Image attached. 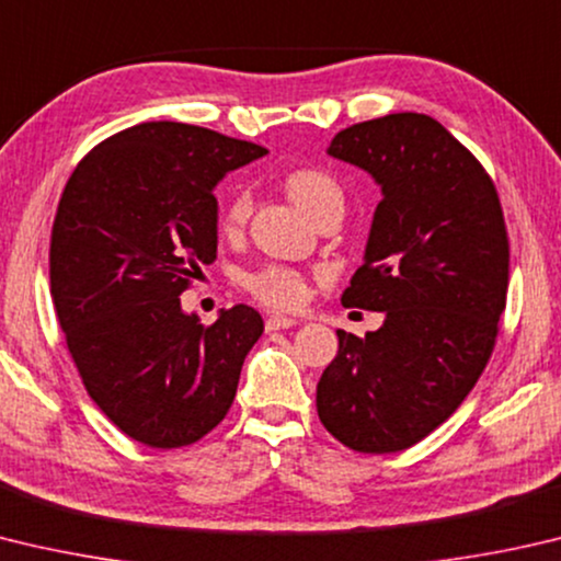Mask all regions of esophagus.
<instances>
[{"label":"esophagus","instance_id":"34e87169","mask_svg":"<svg viewBox=\"0 0 561 561\" xmlns=\"http://www.w3.org/2000/svg\"><path fill=\"white\" fill-rule=\"evenodd\" d=\"M297 319H289V316H270L267 321H264V329L267 331H279V329H291V325H297Z\"/></svg>","mask_w":561,"mask_h":561}]
</instances>
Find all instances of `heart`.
Wrapping results in <instances>:
<instances>
[{
    "label": "heart",
    "mask_w": 561,
    "mask_h": 561,
    "mask_svg": "<svg viewBox=\"0 0 561 561\" xmlns=\"http://www.w3.org/2000/svg\"><path fill=\"white\" fill-rule=\"evenodd\" d=\"M284 191H287V196L297 203L307 216L319 210L323 203H329L333 198H343L341 186L335 183V179H331L325 171H319V169L291 171V174L284 179ZM250 206L252 203L248 193H236L232 201L228 203L226 213H222V228L228 232L238 230L242 222H245ZM245 287L262 304H267L272 309L299 307L304 301V294H307L301 274L287 267H277V264L248 274Z\"/></svg>",
    "instance_id": "1"
}]
</instances>
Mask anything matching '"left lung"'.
<instances>
[{"label": "left lung", "instance_id": "1", "mask_svg": "<svg viewBox=\"0 0 561 561\" xmlns=\"http://www.w3.org/2000/svg\"><path fill=\"white\" fill-rule=\"evenodd\" d=\"M325 154L380 186L341 301L385 311V321L365 339L339 331L316 410L353 451H402L449 420L493 353L511 264L501 201L478 159L430 115L360 122Z\"/></svg>", "mask_w": 561, "mask_h": 561}]
</instances>
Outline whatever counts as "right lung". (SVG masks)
<instances>
[{
  "label": "right lung",
  "mask_w": 561,
  "mask_h": 561,
  "mask_svg": "<svg viewBox=\"0 0 561 561\" xmlns=\"http://www.w3.org/2000/svg\"><path fill=\"white\" fill-rule=\"evenodd\" d=\"M267 154L181 122H141L70 174L50 232V297L88 394L151 449H179L222 422L262 316L238 304L213 325L181 291L216 262L222 176Z\"/></svg>",
  "instance_id": "right-lung-1"
}]
</instances>
